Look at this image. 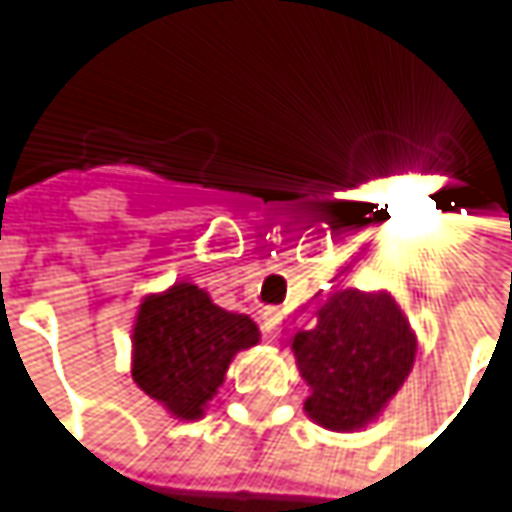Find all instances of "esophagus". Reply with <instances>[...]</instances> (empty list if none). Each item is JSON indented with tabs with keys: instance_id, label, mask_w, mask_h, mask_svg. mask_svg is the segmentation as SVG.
Segmentation results:
<instances>
[{
	"instance_id": "esophagus-1",
	"label": "esophagus",
	"mask_w": 512,
	"mask_h": 512,
	"mask_svg": "<svg viewBox=\"0 0 512 512\" xmlns=\"http://www.w3.org/2000/svg\"><path fill=\"white\" fill-rule=\"evenodd\" d=\"M278 329H281V311H263V332H266V338L269 341H275L278 338Z\"/></svg>"
}]
</instances>
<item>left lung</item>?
I'll return each instance as SVG.
<instances>
[{
  "label": "left lung",
  "instance_id": "1",
  "mask_svg": "<svg viewBox=\"0 0 512 512\" xmlns=\"http://www.w3.org/2000/svg\"><path fill=\"white\" fill-rule=\"evenodd\" d=\"M415 350V335L388 293L329 296L317 311V329L293 338V356L311 391L305 412L338 433L370 424L409 376Z\"/></svg>",
  "mask_w": 512,
  "mask_h": 512
}]
</instances>
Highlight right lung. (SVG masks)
<instances>
[{"label":"right lung","instance_id":"add662e5","mask_svg":"<svg viewBox=\"0 0 512 512\" xmlns=\"http://www.w3.org/2000/svg\"><path fill=\"white\" fill-rule=\"evenodd\" d=\"M260 341L246 314L225 311L180 281L145 296L133 329V379L174 418L195 421L225 382L228 364Z\"/></svg>","mask_w":512,"mask_h":512}]
</instances>
